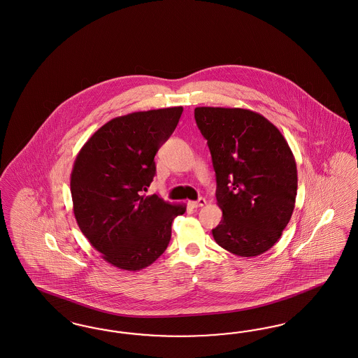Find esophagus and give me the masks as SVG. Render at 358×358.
Returning <instances> with one entry per match:
<instances>
[{"mask_svg": "<svg viewBox=\"0 0 358 358\" xmlns=\"http://www.w3.org/2000/svg\"><path fill=\"white\" fill-rule=\"evenodd\" d=\"M205 203H206L205 199H199V201H189V202H187L189 208H192V209H197V208H200V206H203Z\"/></svg>", "mask_w": 358, "mask_h": 358, "instance_id": "1", "label": "esophagus"}]
</instances>
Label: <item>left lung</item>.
<instances>
[{"label": "left lung", "instance_id": "1", "mask_svg": "<svg viewBox=\"0 0 358 358\" xmlns=\"http://www.w3.org/2000/svg\"><path fill=\"white\" fill-rule=\"evenodd\" d=\"M194 118L208 141L221 222L215 243L241 257L269 250L285 229L297 196L296 159L281 131L241 108L200 106Z\"/></svg>", "mask_w": 358, "mask_h": 358}]
</instances>
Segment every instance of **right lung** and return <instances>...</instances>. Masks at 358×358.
<instances>
[{
	"instance_id": "1",
	"label": "right lung",
	"mask_w": 358,
	"mask_h": 358,
	"mask_svg": "<svg viewBox=\"0 0 358 358\" xmlns=\"http://www.w3.org/2000/svg\"><path fill=\"white\" fill-rule=\"evenodd\" d=\"M182 106L134 112L101 127L78 152L72 174L73 212L92 246L115 268L136 272L168 248L184 203L141 196L156 174L155 156L172 136Z\"/></svg>"
}]
</instances>
